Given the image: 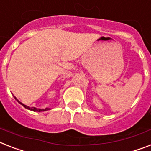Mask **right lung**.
<instances>
[{
    "mask_svg": "<svg viewBox=\"0 0 151 151\" xmlns=\"http://www.w3.org/2000/svg\"><path fill=\"white\" fill-rule=\"evenodd\" d=\"M14 99H15L16 101H18V103L21 104V105H22V106H24V107L25 108V109H29V110H31V111H39V112H40V111H47V110H50V109H49V108H46V109H37V108H35V107H29V106H27V105H24V104L22 103L21 101H18V99H16L15 96H14Z\"/></svg>",
    "mask_w": 151,
    "mask_h": 151,
    "instance_id": "add662e5",
    "label": "right lung"
}]
</instances>
